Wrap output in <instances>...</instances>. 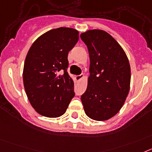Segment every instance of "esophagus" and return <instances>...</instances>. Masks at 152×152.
I'll list each match as a JSON object with an SVG mask.
<instances>
[{"mask_svg": "<svg viewBox=\"0 0 152 152\" xmlns=\"http://www.w3.org/2000/svg\"><path fill=\"white\" fill-rule=\"evenodd\" d=\"M84 78V75L83 74H80V75H78V76H76V79L77 81H80L82 79H83Z\"/></svg>", "mask_w": 152, "mask_h": 152, "instance_id": "obj_1", "label": "esophagus"}]
</instances>
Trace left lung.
Here are the masks:
<instances>
[{
  "mask_svg": "<svg viewBox=\"0 0 152 152\" xmlns=\"http://www.w3.org/2000/svg\"><path fill=\"white\" fill-rule=\"evenodd\" d=\"M80 37L90 59L88 86L81 96L84 111L93 120H108L119 112L129 94V60L118 42L104 30H88Z\"/></svg>",
  "mask_w": 152,
  "mask_h": 152,
  "instance_id": "obj_1",
  "label": "left lung"
}]
</instances>
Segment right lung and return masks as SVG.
I'll list each match as a JSON object with an SVG mask.
<instances>
[{
    "instance_id": "right-lung-1",
    "label": "right lung",
    "mask_w": 152,
    "mask_h": 152,
    "mask_svg": "<svg viewBox=\"0 0 152 152\" xmlns=\"http://www.w3.org/2000/svg\"><path fill=\"white\" fill-rule=\"evenodd\" d=\"M78 39L79 32L75 29H53L39 37L27 53L23 86L31 105L42 115H63L74 97V83L67 72V57ZM60 72L64 73L60 75Z\"/></svg>"
}]
</instances>
